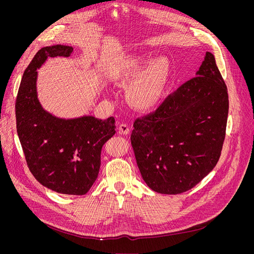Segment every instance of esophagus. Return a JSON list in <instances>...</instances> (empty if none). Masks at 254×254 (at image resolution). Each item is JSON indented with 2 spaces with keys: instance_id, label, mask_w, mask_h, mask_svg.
<instances>
[{
  "instance_id": "obj_1",
  "label": "esophagus",
  "mask_w": 254,
  "mask_h": 254,
  "mask_svg": "<svg viewBox=\"0 0 254 254\" xmlns=\"http://www.w3.org/2000/svg\"><path fill=\"white\" fill-rule=\"evenodd\" d=\"M118 130H119L120 134H123V135H127L128 132H129V127H128V126H127V125H126V124H122V125L119 126Z\"/></svg>"
}]
</instances>
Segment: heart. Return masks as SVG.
Here are the masks:
<instances>
[{"mask_svg":"<svg viewBox=\"0 0 254 254\" xmlns=\"http://www.w3.org/2000/svg\"><path fill=\"white\" fill-rule=\"evenodd\" d=\"M171 76L168 58L158 56L152 60L140 55H130L120 60L114 69L113 81L127 85L126 97L132 108L148 112L162 103Z\"/></svg>","mask_w":254,"mask_h":254,"instance_id":"obj_1","label":"heart"}]
</instances>
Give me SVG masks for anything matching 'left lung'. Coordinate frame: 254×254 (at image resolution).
I'll list each match as a JSON object with an SVG mask.
<instances>
[{
	"label": "left lung",
	"instance_id": "left-lung-1",
	"mask_svg": "<svg viewBox=\"0 0 254 254\" xmlns=\"http://www.w3.org/2000/svg\"><path fill=\"white\" fill-rule=\"evenodd\" d=\"M228 114V88L206 52L195 77L134 124L130 143L145 183L164 194L192 189L218 162Z\"/></svg>",
	"mask_w": 254,
	"mask_h": 254
}]
</instances>
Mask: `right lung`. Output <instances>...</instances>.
Segmentation results:
<instances>
[{"mask_svg":"<svg viewBox=\"0 0 254 254\" xmlns=\"http://www.w3.org/2000/svg\"><path fill=\"white\" fill-rule=\"evenodd\" d=\"M72 51V46L58 44L36 53L21 79L15 115L18 138L34 177L53 191L82 195L98 178L102 147L114 136L116 127L113 117L60 118L40 103L37 69L48 58H66Z\"/></svg>","mask_w":254,"mask_h":254,"instance_id":"add662e5","label":"right lung"}]
</instances>
